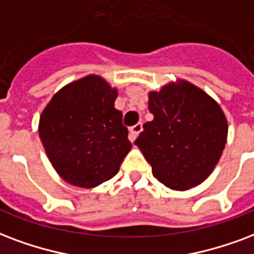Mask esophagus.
Wrapping results in <instances>:
<instances>
[{"label":"esophagus","instance_id":"obj_1","mask_svg":"<svg viewBox=\"0 0 254 254\" xmlns=\"http://www.w3.org/2000/svg\"><path fill=\"white\" fill-rule=\"evenodd\" d=\"M141 130H142V124H141V123L135 124L134 127H131L130 129H129V140L133 142V141L137 138V135L140 134Z\"/></svg>","mask_w":254,"mask_h":254}]
</instances>
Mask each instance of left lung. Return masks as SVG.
I'll use <instances>...</instances> for the list:
<instances>
[{"instance_id": "left-lung-1", "label": "left lung", "mask_w": 254, "mask_h": 254, "mask_svg": "<svg viewBox=\"0 0 254 254\" xmlns=\"http://www.w3.org/2000/svg\"><path fill=\"white\" fill-rule=\"evenodd\" d=\"M153 121L144 124L134 144L152 173L173 190H188L212 173L228 137L221 106L189 81L177 80L149 92Z\"/></svg>"}]
</instances>
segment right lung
Listing matches in <instances>:
<instances>
[{"instance_id":"1","label":"right lung","mask_w":254,"mask_h":254,"mask_svg":"<svg viewBox=\"0 0 254 254\" xmlns=\"http://www.w3.org/2000/svg\"><path fill=\"white\" fill-rule=\"evenodd\" d=\"M119 96L101 75L65 85L42 110L38 134L58 176L78 188L98 187L119 173L131 149Z\"/></svg>"}]
</instances>
